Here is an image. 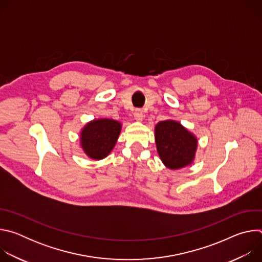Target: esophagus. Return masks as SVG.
Here are the masks:
<instances>
[{
  "label": "esophagus",
  "instance_id": "1",
  "mask_svg": "<svg viewBox=\"0 0 262 262\" xmlns=\"http://www.w3.org/2000/svg\"><path fill=\"white\" fill-rule=\"evenodd\" d=\"M134 116H135V119H136L137 121L142 122V120H143V118H144L143 111H142V110H136V111H135V114H134Z\"/></svg>",
  "mask_w": 262,
  "mask_h": 262
}]
</instances>
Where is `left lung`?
Wrapping results in <instances>:
<instances>
[{"label": "left lung", "instance_id": "left-lung-1", "mask_svg": "<svg viewBox=\"0 0 262 262\" xmlns=\"http://www.w3.org/2000/svg\"><path fill=\"white\" fill-rule=\"evenodd\" d=\"M155 139L160 159L168 169L179 170L193 164L198 140L180 122L160 121L155 127Z\"/></svg>", "mask_w": 262, "mask_h": 262}]
</instances>
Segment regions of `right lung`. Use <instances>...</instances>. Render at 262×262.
<instances>
[{
    "label": "right lung",
    "instance_id": "right-lung-1",
    "mask_svg": "<svg viewBox=\"0 0 262 262\" xmlns=\"http://www.w3.org/2000/svg\"><path fill=\"white\" fill-rule=\"evenodd\" d=\"M121 122L99 118L86 123L80 133V146L91 160L106 158L115 147L121 133Z\"/></svg>",
    "mask_w": 262,
    "mask_h": 262
}]
</instances>
